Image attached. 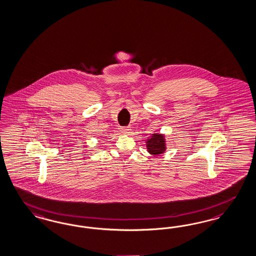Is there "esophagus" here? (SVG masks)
I'll return each mask as SVG.
<instances>
[{"label":"esophagus","mask_w":256,"mask_h":256,"mask_svg":"<svg viewBox=\"0 0 256 256\" xmlns=\"http://www.w3.org/2000/svg\"><path fill=\"white\" fill-rule=\"evenodd\" d=\"M121 132L124 134H130V128H121Z\"/></svg>","instance_id":"34e87169"}]
</instances>
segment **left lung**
<instances>
[{
    "mask_svg": "<svg viewBox=\"0 0 256 256\" xmlns=\"http://www.w3.org/2000/svg\"><path fill=\"white\" fill-rule=\"evenodd\" d=\"M146 146L148 152L152 156L164 154L166 151V135L160 132L151 134L146 140Z\"/></svg>",
    "mask_w": 256,
    "mask_h": 256,
    "instance_id": "left-lung-1",
    "label": "left lung"
}]
</instances>
